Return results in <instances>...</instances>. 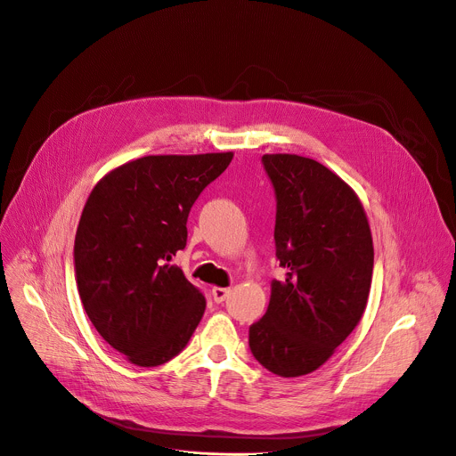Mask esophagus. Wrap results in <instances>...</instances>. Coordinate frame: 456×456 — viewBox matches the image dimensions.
<instances>
[{
	"mask_svg": "<svg viewBox=\"0 0 456 456\" xmlns=\"http://www.w3.org/2000/svg\"><path fill=\"white\" fill-rule=\"evenodd\" d=\"M227 295H229V288H218V286L212 288V298H215V302H218V305L225 300Z\"/></svg>",
	"mask_w": 456,
	"mask_h": 456,
	"instance_id": "1",
	"label": "esophagus"
}]
</instances>
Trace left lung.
<instances>
[{
  "instance_id": "obj_1",
  "label": "left lung",
  "mask_w": 456,
  "mask_h": 456,
  "mask_svg": "<svg viewBox=\"0 0 456 456\" xmlns=\"http://www.w3.org/2000/svg\"><path fill=\"white\" fill-rule=\"evenodd\" d=\"M262 165L277 196L275 248L286 279L271 282L249 348L269 372L298 378L324 365L361 321L372 234L355 192L324 165L295 154H265Z\"/></svg>"
}]
</instances>
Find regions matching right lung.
Returning <instances> with one entry per match:
<instances>
[{
    "instance_id": "obj_1",
    "label": "right lung",
    "mask_w": 456,
    "mask_h": 456,
    "mask_svg": "<svg viewBox=\"0 0 456 456\" xmlns=\"http://www.w3.org/2000/svg\"><path fill=\"white\" fill-rule=\"evenodd\" d=\"M232 151L146 156L106 174L91 191L75 236V279L101 338L137 367L183 350L205 297L168 262L187 246L191 207Z\"/></svg>"
}]
</instances>
